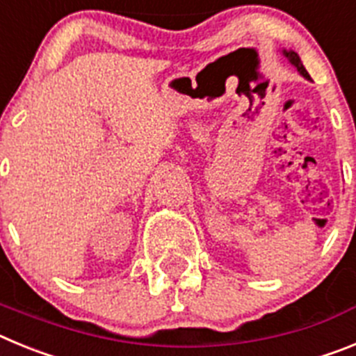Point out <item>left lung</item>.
<instances>
[{
  "mask_svg": "<svg viewBox=\"0 0 356 356\" xmlns=\"http://www.w3.org/2000/svg\"><path fill=\"white\" fill-rule=\"evenodd\" d=\"M284 55L287 56L289 60H291V64L296 65V69H298V71H300L305 78H308V80H310V74H308L307 69H305L303 64H301V58H300V56H298V53H294V51H284Z\"/></svg>",
  "mask_w": 356,
  "mask_h": 356,
  "instance_id": "left-lung-1",
  "label": "left lung"
}]
</instances>
